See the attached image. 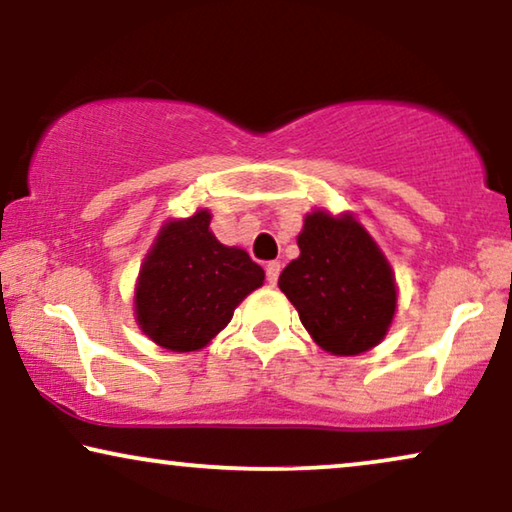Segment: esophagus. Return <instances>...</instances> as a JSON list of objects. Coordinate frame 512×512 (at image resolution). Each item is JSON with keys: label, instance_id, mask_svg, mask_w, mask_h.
<instances>
[{"label": "esophagus", "instance_id": "1", "mask_svg": "<svg viewBox=\"0 0 512 512\" xmlns=\"http://www.w3.org/2000/svg\"><path fill=\"white\" fill-rule=\"evenodd\" d=\"M279 272H282V265H279L277 261H270L268 265H265V277H268L270 284H277Z\"/></svg>", "mask_w": 512, "mask_h": 512}]
</instances>
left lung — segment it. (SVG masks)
<instances>
[{"label":"left lung","instance_id":"8db88e82","mask_svg":"<svg viewBox=\"0 0 512 512\" xmlns=\"http://www.w3.org/2000/svg\"><path fill=\"white\" fill-rule=\"evenodd\" d=\"M300 256L279 275V289L326 352L354 356L387 335L396 312L391 265L354 216H305Z\"/></svg>","mask_w":512,"mask_h":512}]
</instances>
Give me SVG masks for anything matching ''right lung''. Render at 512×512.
Listing matches in <instances>:
<instances>
[{"mask_svg":"<svg viewBox=\"0 0 512 512\" xmlns=\"http://www.w3.org/2000/svg\"><path fill=\"white\" fill-rule=\"evenodd\" d=\"M209 221L212 214L200 209L191 219L165 223L139 270L137 324L172 352L209 345L265 279L247 251L216 240Z\"/></svg>","mask_w":512,"mask_h":512,"instance_id":"1","label":"right lung"}]
</instances>
